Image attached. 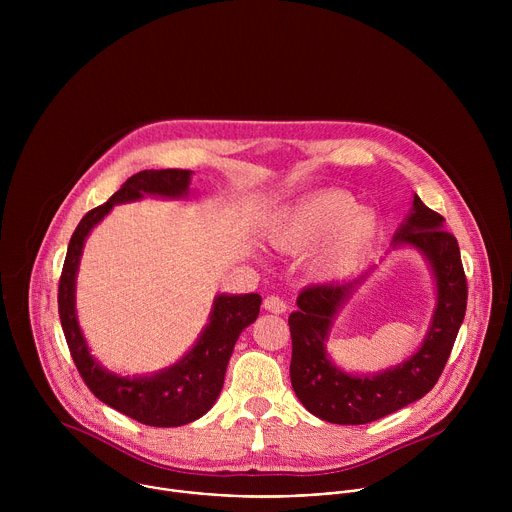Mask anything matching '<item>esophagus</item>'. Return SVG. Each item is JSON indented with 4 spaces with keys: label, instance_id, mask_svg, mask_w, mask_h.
<instances>
[{
    "label": "esophagus",
    "instance_id": "esophagus-1",
    "mask_svg": "<svg viewBox=\"0 0 512 512\" xmlns=\"http://www.w3.org/2000/svg\"><path fill=\"white\" fill-rule=\"evenodd\" d=\"M263 308L271 314H283L287 310V304L279 296H269V298H265Z\"/></svg>",
    "mask_w": 512,
    "mask_h": 512
}]
</instances>
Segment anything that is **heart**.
I'll use <instances>...</instances> for the list:
<instances>
[{
    "label": "heart",
    "mask_w": 512,
    "mask_h": 512,
    "mask_svg": "<svg viewBox=\"0 0 512 512\" xmlns=\"http://www.w3.org/2000/svg\"><path fill=\"white\" fill-rule=\"evenodd\" d=\"M379 216L356 206L344 190H322L289 208L271 229V245L283 253H302L314 247L312 271L336 277L356 267L379 237Z\"/></svg>",
    "instance_id": "heart-1"
}]
</instances>
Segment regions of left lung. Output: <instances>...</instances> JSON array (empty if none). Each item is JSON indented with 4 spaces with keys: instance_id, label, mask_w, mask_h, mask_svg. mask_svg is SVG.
Returning a JSON list of instances; mask_svg holds the SVG:
<instances>
[{
    "instance_id": "obj_1",
    "label": "left lung",
    "mask_w": 512,
    "mask_h": 512,
    "mask_svg": "<svg viewBox=\"0 0 512 512\" xmlns=\"http://www.w3.org/2000/svg\"><path fill=\"white\" fill-rule=\"evenodd\" d=\"M444 223L442 214L413 194V204L393 235L391 249H415L429 265L435 283V306L427 332L419 348L393 367L377 373H348L328 354L334 322L377 265L340 283L306 287L298 296V310L287 320L289 377L298 399L312 415L338 425L371 423L421 399L440 379L468 300L460 247Z\"/></svg>"
}]
</instances>
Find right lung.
<instances>
[{
	"instance_id": "obj_1",
	"label": "right lung",
	"mask_w": 512,
	"mask_h": 512,
	"mask_svg": "<svg viewBox=\"0 0 512 512\" xmlns=\"http://www.w3.org/2000/svg\"><path fill=\"white\" fill-rule=\"evenodd\" d=\"M192 174V170H143L133 174L105 204L83 216L70 237L58 283L62 332L87 387L105 405L154 427L186 425L202 417L216 403L223 391L227 364L239 334L259 316L261 296H214L206 326L180 360L150 375L123 377L105 369L91 354L77 318V275L87 237L115 204L137 202L145 196L184 200L190 196Z\"/></svg>"
}]
</instances>
